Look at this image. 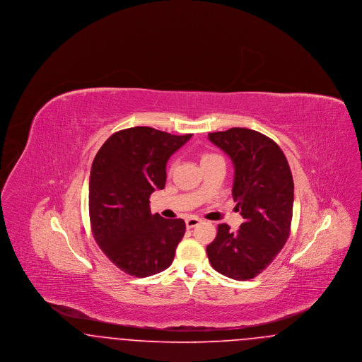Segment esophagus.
<instances>
[{
    "mask_svg": "<svg viewBox=\"0 0 362 362\" xmlns=\"http://www.w3.org/2000/svg\"><path fill=\"white\" fill-rule=\"evenodd\" d=\"M201 223V218H198V217H194V216H191L189 217L187 220H186V226L191 229V228H194V226H197V225Z\"/></svg>",
    "mask_w": 362,
    "mask_h": 362,
    "instance_id": "1",
    "label": "esophagus"
}]
</instances>
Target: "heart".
Segmentation results:
<instances>
[{"label": "heart", "mask_w": 362, "mask_h": 362, "mask_svg": "<svg viewBox=\"0 0 362 362\" xmlns=\"http://www.w3.org/2000/svg\"><path fill=\"white\" fill-rule=\"evenodd\" d=\"M214 157H218V156L214 155V153H204L202 157H201V163L207 161V160H210V158H214Z\"/></svg>", "instance_id": "1"}]
</instances>
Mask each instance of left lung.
Returning <instances> with one entry per match:
<instances>
[{"mask_svg": "<svg viewBox=\"0 0 362 362\" xmlns=\"http://www.w3.org/2000/svg\"><path fill=\"white\" fill-rule=\"evenodd\" d=\"M209 139L233 163L232 197L244 218L238 232L218 225L216 239L206 247L209 262L223 276L252 279L274 260L289 238L292 173L281 148L255 130L232 127L209 133Z\"/></svg>", "mask_w": 362, "mask_h": 362, "instance_id": "8db88e82", "label": "left lung"}]
</instances>
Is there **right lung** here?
I'll use <instances>...</instances> for the list:
<instances>
[{
    "label": "right lung",
    "instance_id": "add662e5",
    "mask_svg": "<svg viewBox=\"0 0 362 362\" xmlns=\"http://www.w3.org/2000/svg\"><path fill=\"white\" fill-rule=\"evenodd\" d=\"M191 136L130 127L114 133L95 156L89 176L92 233L105 257L126 274L145 278L173 263L186 224L152 214L149 198L164 189L168 158Z\"/></svg>",
    "mask_w": 362,
    "mask_h": 362
}]
</instances>
